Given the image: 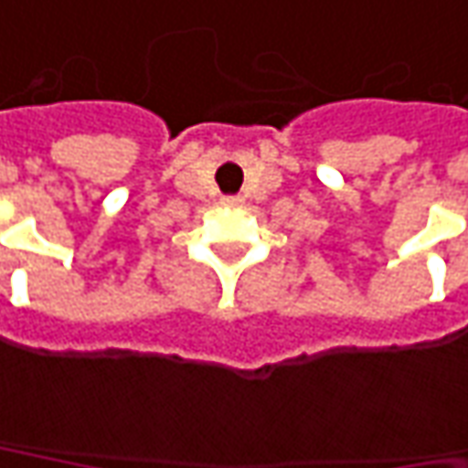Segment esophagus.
<instances>
[{"instance_id":"34e87169","label":"esophagus","mask_w":468,"mask_h":468,"mask_svg":"<svg viewBox=\"0 0 468 468\" xmlns=\"http://www.w3.org/2000/svg\"><path fill=\"white\" fill-rule=\"evenodd\" d=\"M220 205H222V207H240V205H243V197H235V194H228V197H222Z\"/></svg>"}]
</instances>
